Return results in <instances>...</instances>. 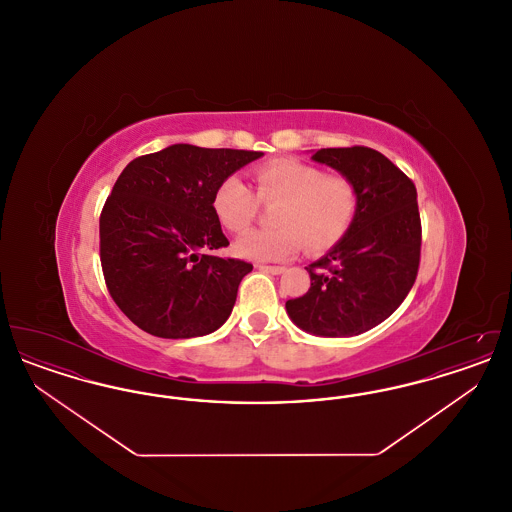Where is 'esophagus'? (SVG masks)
<instances>
[{"label": "esophagus", "instance_id": "esophagus-1", "mask_svg": "<svg viewBox=\"0 0 512 512\" xmlns=\"http://www.w3.org/2000/svg\"><path fill=\"white\" fill-rule=\"evenodd\" d=\"M257 268L263 272H270V274H282L286 270L284 267H274V265H257Z\"/></svg>", "mask_w": 512, "mask_h": 512}]
</instances>
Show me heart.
<instances>
[{
  "mask_svg": "<svg viewBox=\"0 0 512 512\" xmlns=\"http://www.w3.org/2000/svg\"><path fill=\"white\" fill-rule=\"evenodd\" d=\"M255 192L240 176H226L213 195L222 228L242 234L257 217L261 203L274 205L272 228L245 234L236 251L253 261H286L303 245L322 253L343 240L357 219L361 192L341 172L297 159H272L253 169Z\"/></svg>",
  "mask_w": 512,
  "mask_h": 512,
  "instance_id": "b5f03b06",
  "label": "heart"
}]
</instances>
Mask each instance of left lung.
I'll return each instance as SVG.
<instances>
[{
  "mask_svg": "<svg viewBox=\"0 0 512 512\" xmlns=\"http://www.w3.org/2000/svg\"><path fill=\"white\" fill-rule=\"evenodd\" d=\"M351 176L361 192L343 240L309 265V292L286 301L293 322L315 336H359L378 326L411 292L422 245L413 180L365 146L326 147L313 155Z\"/></svg>",
  "mask_w": 512,
  "mask_h": 512,
  "instance_id": "1",
  "label": "left lung"
}]
</instances>
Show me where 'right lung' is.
I'll return each instance as SVG.
<instances>
[{
	"label": "right lung",
	"instance_id": "add662e5",
	"mask_svg": "<svg viewBox=\"0 0 512 512\" xmlns=\"http://www.w3.org/2000/svg\"><path fill=\"white\" fill-rule=\"evenodd\" d=\"M263 151L176 144L130 161L99 217V259L113 301L157 338H195L230 317L253 265L209 255L230 244L213 209L220 182Z\"/></svg>",
	"mask_w": 512,
	"mask_h": 512
}]
</instances>
